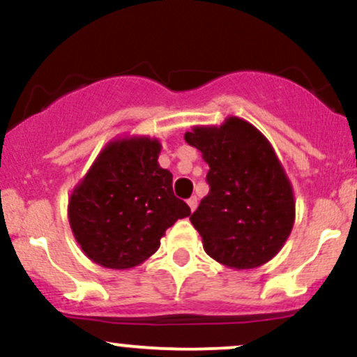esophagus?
<instances>
[{"mask_svg": "<svg viewBox=\"0 0 357 357\" xmlns=\"http://www.w3.org/2000/svg\"><path fill=\"white\" fill-rule=\"evenodd\" d=\"M188 206L191 208V211H195L196 206H198V198H196V196H191V198L188 199Z\"/></svg>", "mask_w": 357, "mask_h": 357, "instance_id": "obj_1", "label": "esophagus"}]
</instances>
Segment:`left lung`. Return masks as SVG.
Returning a JSON list of instances; mask_svg holds the SVG:
<instances>
[{
    "instance_id": "1",
    "label": "left lung",
    "mask_w": 357,
    "mask_h": 357,
    "mask_svg": "<svg viewBox=\"0 0 357 357\" xmlns=\"http://www.w3.org/2000/svg\"><path fill=\"white\" fill-rule=\"evenodd\" d=\"M184 139L210 166V192L190 218L204 252L235 270L267 264L296 221L294 188L275 149L255 126L235 116L220 126H192Z\"/></svg>"
}]
</instances>
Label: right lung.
I'll return each mask as SVG.
<instances>
[{"mask_svg": "<svg viewBox=\"0 0 357 357\" xmlns=\"http://www.w3.org/2000/svg\"><path fill=\"white\" fill-rule=\"evenodd\" d=\"M158 137L109 141L68 198V223L93 264L127 270L158 252L166 230L191 215L173 192V174L159 166Z\"/></svg>", "mask_w": 357, "mask_h": 357, "instance_id": "add662e5", "label": "right lung"}]
</instances>
